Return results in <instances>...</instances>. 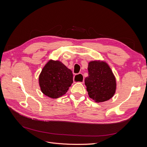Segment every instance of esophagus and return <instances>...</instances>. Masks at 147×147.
<instances>
[{"label":"esophagus","instance_id":"esophagus-1","mask_svg":"<svg viewBox=\"0 0 147 147\" xmlns=\"http://www.w3.org/2000/svg\"><path fill=\"white\" fill-rule=\"evenodd\" d=\"M74 82H80V83H83L84 80V77L83 76V75L82 74L75 75V76L74 77Z\"/></svg>","mask_w":147,"mask_h":147}]
</instances>
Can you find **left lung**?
Returning a JSON list of instances; mask_svg holds the SVG:
<instances>
[{"instance_id":"obj_1","label":"left lung","mask_w":147,"mask_h":147,"mask_svg":"<svg viewBox=\"0 0 147 147\" xmlns=\"http://www.w3.org/2000/svg\"><path fill=\"white\" fill-rule=\"evenodd\" d=\"M88 77L84 83L89 97L97 102L109 100L116 91V80L110 67L103 61H91L88 64Z\"/></svg>"}]
</instances>
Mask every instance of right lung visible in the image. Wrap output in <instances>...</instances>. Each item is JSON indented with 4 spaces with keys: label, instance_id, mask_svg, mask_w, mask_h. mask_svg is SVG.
<instances>
[{
    "label": "right lung",
    "instance_id": "add662e5",
    "mask_svg": "<svg viewBox=\"0 0 147 147\" xmlns=\"http://www.w3.org/2000/svg\"><path fill=\"white\" fill-rule=\"evenodd\" d=\"M72 83V72L58 61H49L39 76L41 91L53 99L65 94Z\"/></svg>",
    "mask_w": 147,
    "mask_h": 147
}]
</instances>
